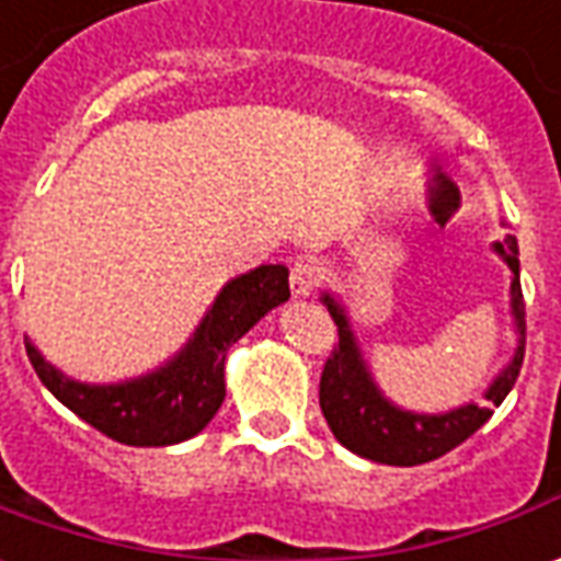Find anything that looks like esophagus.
<instances>
[{
    "label": "esophagus",
    "mask_w": 561,
    "mask_h": 561,
    "mask_svg": "<svg viewBox=\"0 0 561 561\" xmlns=\"http://www.w3.org/2000/svg\"><path fill=\"white\" fill-rule=\"evenodd\" d=\"M318 280L320 268L314 262H308V259H299V262L293 265V272H289V289H293L296 299H308V296L318 289Z\"/></svg>",
    "instance_id": "obj_1"
}]
</instances>
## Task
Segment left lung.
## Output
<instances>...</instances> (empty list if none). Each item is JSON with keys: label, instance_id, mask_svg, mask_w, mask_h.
I'll list each match as a JSON object with an SVG mask.
<instances>
[{"label": "left lung", "instance_id": "obj_1", "mask_svg": "<svg viewBox=\"0 0 561 561\" xmlns=\"http://www.w3.org/2000/svg\"><path fill=\"white\" fill-rule=\"evenodd\" d=\"M497 256L504 259L513 272L510 280V311L516 320L519 345L513 351V360L504 366V373L494 378L485 391L489 403H467L443 412V415H419L393 405L369 376L363 363L357 339L351 332L347 314L342 305L323 293V305L330 308L332 320L339 327V347L332 345V354L323 363L320 376V409L330 424L335 439L360 458L378 461V465L415 467L427 465L439 455H446L455 446H461L467 436H473L485 421L492 419L494 405L504 403L510 388L516 385L525 357V302L519 287V247L516 238L507 234L501 243H494Z\"/></svg>", "mask_w": 561, "mask_h": 561}]
</instances>
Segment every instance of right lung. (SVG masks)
I'll return each instance as SVG.
<instances>
[{"label":"right lung","mask_w":561,"mask_h":561,"mask_svg":"<svg viewBox=\"0 0 561 561\" xmlns=\"http://www.w3.org/2000/svg\"><path fill=\"white\" fill-rule=\"evenodd\" d=\"M287 299V265H259L234 277L173 360L118 385L72 381L57 373L33 342H26V357L42 385L100 434L125 446H173L201 434L219 412L226 400L229 347Z\"/></svg>","instance_id":"right-lung-1"}]
</instances>
